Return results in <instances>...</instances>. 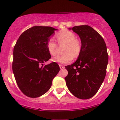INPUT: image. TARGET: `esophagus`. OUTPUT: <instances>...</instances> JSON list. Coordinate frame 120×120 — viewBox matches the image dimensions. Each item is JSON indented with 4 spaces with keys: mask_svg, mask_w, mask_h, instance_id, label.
I'll list each match as a JSON object with an SVG mask.
<instances>
[{
    "mask_svg": "<svg viewBox=\"0 0 120 120\" xmlns=\"http://www.w3.org/2000/svg\"><path fill=\"white\" fill-rule=\"evenodd\" d=\"M59 65H60V69H63V68H65V66H64V65H61V64H60Z\"/></svg>",
    "mask_w": 120,
    "mask_h": 120,
    "instance_id": "esophagus-1",
    "label": "esophagus"
}]
</instances>
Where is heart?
<instances>
[{"mask_svg": "<svg viewBox=\"0 0 120 120\" xmlns=\"http://www.w3.org/2000/svg\"><path fill=\"white\" fill-rule=\"evenodd\" d=\"M58 42L60 45L65 44L63 55H56L52 58V61L59 64H67L72 60L74 58L79 56L82 49L80 41L76 38L74 33L69 30H64L59 32L56 35ZM47 48L48 52L51 55L56 54L58 45L54 37L49 38L47 42Z\"/></svg>", "mask_w": 120, "mask_h": 120, "instance_id": "1", "label": "heart"}]
</instances>
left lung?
I'll return each mask as SVG.
<instances>
[{
	"instance_id": "8db88e82",
	"label": "left lung",
	"mask_w": 120,
	"mask_h": 120,
	"mask_svg": "<svg viewBox=\"0 0 120 120\" xmlns=\"http://www.w3.org/2000/svg\"><path fill=\"white\" fill-rule=\"evenodd\" d=\"M72 29L80 37L82 49L76 61L65 66L68 74L65 80L73 95L88 99L98 92L106 75L109 60L106 44L90 26H75Z\"/></svg>"
}]
</instances>
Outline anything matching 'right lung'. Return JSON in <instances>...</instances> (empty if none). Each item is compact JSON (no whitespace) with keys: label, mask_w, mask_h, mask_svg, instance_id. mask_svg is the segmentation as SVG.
I'll use <instances>...</instances> for the list:
<instances>
[{"label":"right lung","mask_w":120,"mask_h":120,"mask_svg":"<svg viewBox=\"0 0 120 120\" xmlns=\"http://www.w3.org/2000/svg\"><path fill=\"white\" fill-rule=\"evenodd\" d=\"M56 30L51 27L34 26L20 35L14 47V76L20 90L29 98H38L48 92L60 70L55 62L44 64L51 57L47 42Z\"/></svg>","instance_id":"obj_1"}]
</instances>
